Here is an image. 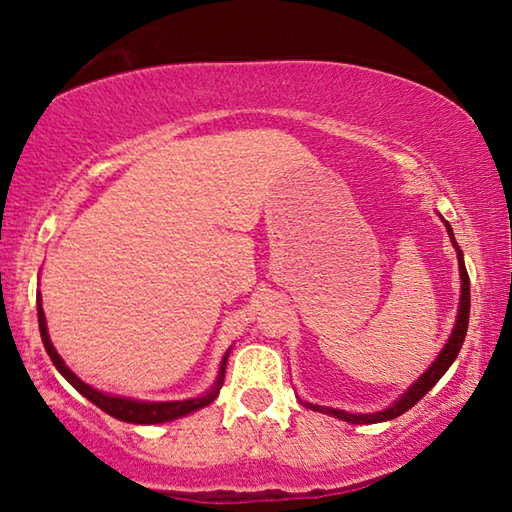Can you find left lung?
<instances>
[{
  "label": "left lung",
  "mask_w": 512,
  "mask_h": 512,
  "mask_svg": "<svg viewBox=\"0 0 512 512\" xmlns=\"http://www.w3.org/2000/svg\"><path fill=\"white\" fill-rule=\"evenodd\" d=\"M447 231H450V238H452V245L459 251V272H461V306H459V317H456V326L452 330V337L447 339L445 348L441 351V355L436 357V362L429 366V369L420 375V378L411 384V389L402 396L396 405L378 411V414H348V411L342 409H330V407H319V405H312V402H303L308 409L312 411H321V414H328V416H335V418H342L346 423H353V425H371V423H384V420H391V418H398L400 414H405L407 409H411L416 405V402L425 396V393L434 387V384L443 378L445 371L450 369L452 362L456 360V355H459L461 346H463V339L465 333H468V319H470V276L468 270H465V263H463V251L459 249L454 240V233L452 227L445 222Z\"/></svg>",
  "instance_id": "left-lung-1"
}]
</instances>
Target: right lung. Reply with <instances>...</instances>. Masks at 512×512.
Returning a JSON list of instances; mask_svg holds the SVG:
<instances>
[{"label":"right lung","instance_id":"obj_1","mask_svg":"<svg viewBox=\"0 0 512 512\" xmlns=\"http://www.w3.org/2000/svg\"><path fill=\"white\" fill-rule=\"evenodd\" d=\"M38 324H40V335H42V342L44 348H47V353L51 357V362L56 364V369L65 375L67 382L74 387L76 391L83 393V396L94 402L98 409H103L105 414H110L119 420H125V423H134V425H157V423H166V420H175L179 416H186L191 414L195 409H202L206 405H211V402L218 398L220 387H222V380H224V366H227V357L222 360L220 366V375H218V382H215V387L204 393L200 398H191V400H177V402H139V400H130V398H119V396H107V393H101L89 387L83 380H78L74 373H71L65 362H62V357L56 353V348H53L49 333H47V319H44V310H42V299L38 294Z\"/></svg>","mask_w":512,"mask_h":512}]
</instances>
